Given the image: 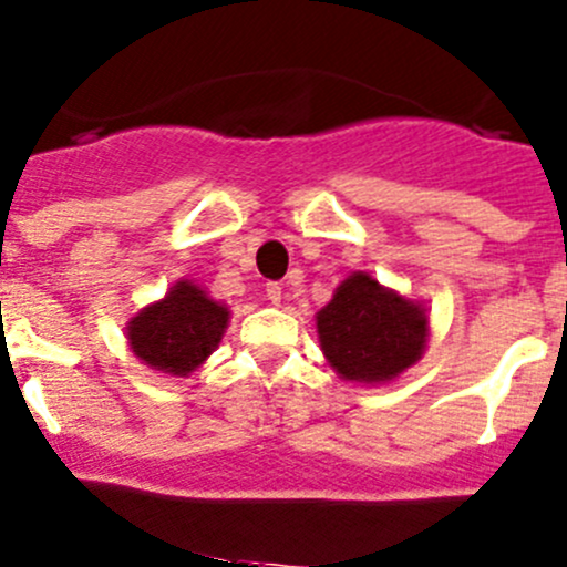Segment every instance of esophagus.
Masks as SVG:
<instances>
[{
    "label": "esophagus",
    "instance_id": "obj_1",
    "mask_svg": "<svg viewBox=\"0 0 567 567\" xmlns=\"http://www.w3.org/2000/svg\"><path fill=\"white\" fill-rule=\"evenodd\" d=\"M266 298H269L271 303L282 301V288H279V282H269V285H266Z\"/></svg>",
    "mask_w": 567,
    "mask_h": 567
}]
</instances>
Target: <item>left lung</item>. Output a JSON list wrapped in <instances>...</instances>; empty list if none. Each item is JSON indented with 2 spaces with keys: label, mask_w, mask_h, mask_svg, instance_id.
Returning a JSON list of instances; mask_svg holds the SVG:
<instances>
[{
  "label": "left lung",
  "mask_w": 567,
  "mask_h": 567,
  "mask_svg": "<svg viewBox=\"0 0 567 567\" xmlns=\"http://www.w3.org/2000/svg\"><path fill=\"white\" fill-rule=\"evenodd\" d=\"M422 303L354 271L317 312V336L331 369L347 382L379 384L422 358L427 344Z\"/></svg>",
  "instance_id": "1"
}]
</instances>
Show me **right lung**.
Listing matches in <instances>:
<instances>
[{
	"label": "right lung",
	"instance_id": "add662e5",
	"mask_svg": "<svg viewBox=\"0 0 567 567\" xmlns=\"http://www.w3.org/2000/svg\"><path fill=\"white\" fill-rule=\"evenodd\" d=\"M228 326V307L179 279L161 301L142 309L126 326L128 347L151 369L169 377H188L215 347Z\"/></svg>",
	"mask_w": 567,
	"mask_h": 567
}]
</instances>
